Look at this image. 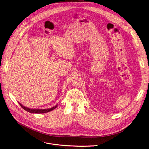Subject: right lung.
Masks as SVG:
<instances>
[{"mask_svg":"<svg viewBox=\"0 0 149 149\" xmlns=\"http://www.w3.org/2000/svg\"><path fill=\"white\" fill-rule=\"evenodd\" d=\"M19 104L20 105V106L24 109V110L27 111V112L31 113H38V114H39V113H45L49 112V111L53 110L54 109H55L57 107V105H56V106L53 107H52L51 108L44 109V110H41V109H31V108H27L26 107H24L21 104L19 103Z\"/></svg>","mask_w":149,"mask_h":149,"instance_id":"add662e5","label":"right lung"}]
</instances>
